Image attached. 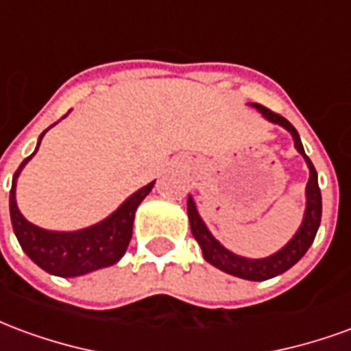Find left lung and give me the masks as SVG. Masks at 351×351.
<instances>
[{
  "mask_svg": "<svg viewBox=\"0 0 351 351\" xmlns=\"http://www.w3.org/2000/svg\"><path fill=\"white\" fill-rule=\"evenodd\" d=\"M254 107L261 110V114L271 120L274 123H280L282 128H286L291 135H293L295 148L304 156V161L308 163L310 169V178L308 184H306V210H304V220H302V226L299 228V231L295 233V237L289 241V243L282 248L276 254H272L271 258L265 259H246L241 258V256H235L229 250H226L213 235L210 231L206 229V226L201 220V216L197 214V208H195V203L193 199L188 197V218H190V228L191 235L195 237V241L201 246L203 250V256L210 265L218 267L220 271L228 272V274H233V276H239V278L244 280H256V282H261V280H269L278 276L282 272H286L287 269H291L299 259L306 254V250L310 248V244L314 243V237L317 233V228H319V221H322V191H319V186H317V173L312 161L308 160V156L304 154V148H302L301 138H299V133L295 130L291 123L287 122L284 116L272 112L271 108L263 107L259 103H252Z\"/></svg>",
  "mask_w": 351,
  "mask_h": 351,
  "instance_id": "obj_1",
  "label": "left lung"
}]
</instances>
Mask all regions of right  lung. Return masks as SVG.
Wrapping results in <instances>:
<instances>
[{
  "mask_svg": "<svg viewBox=\"0 0 351 351\" xmlns=\"http://www.w3.org/2000/svg\"><path fill=\"white\" fill-rule=\"evenodd\" d=\"M47 131L41 133L37 150L41 145L43 135ZM34 154L22 161L20 167L16 169V173L12 176L11 195H9L12 229H14V235L19 239L22 250L27 254V258L39 265L43 271L56 274V276H64V278L80 276V274L108 267V265H114L128 250V244L133 235L135 210L141 205V201L150 193L154 182L146 184L145 188L135 191L130 199L123 201L116 213L110 214L107 220L99 221L97 226L80 229L75 233L45 231V229L29 223L20 214L16 199H14L16 178H19L22 167L34 158Z\"/></svg>",
  "mask_w": 351,
  "mask_h": 351,
  "instance_id": "right-lung-1",
  "label": "right lung"
}]
</instances>
